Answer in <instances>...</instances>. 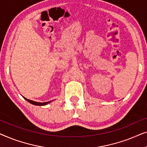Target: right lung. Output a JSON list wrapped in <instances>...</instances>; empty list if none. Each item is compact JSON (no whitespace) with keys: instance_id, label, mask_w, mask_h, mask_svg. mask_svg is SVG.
I'll use <instances>...</instances> for the list:
<instances>
[{"instance_id":"obj_1","label":"right lung","mask_w":147,"mask_h":147,"mask_svg":"<svg viewBox=\"0 0 147 147\" xmlns=\"http://www.w3.org/2000/svg\"><path fill=\"white\" fill-rule=\"evenodd\" d=\"M25 99L28 101L30 103L32 104H34V105H37V106H44V105H46V104H47L48 103H49V102H43V103H41V102H34V101H32V100H28L27 98H24Z\"/></svg>"}]
</instances>
